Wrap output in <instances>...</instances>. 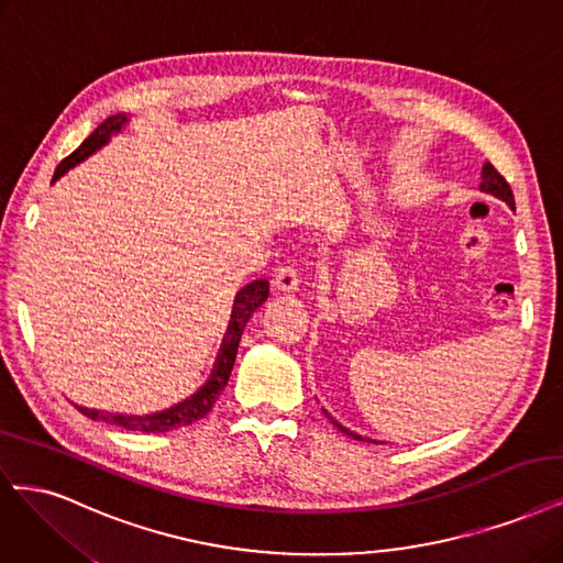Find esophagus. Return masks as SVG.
Returning a JSON list of instances; mask_svg holds the SVG:
<instances>
[{"label": "esophagus", "mask_w": 563, "mask_h": 563, "mask_svg": "<svg viewBox=\"0 0 563 563\" xmlns=\"http://www.w3.org/2000/svg\"><path fill=\"white\" fill-rule=\"evenodd\" d=\"M273 284H275L277 290H282V294H296V290H298V273H296V267L282 265L277 273H275Z\"/></svg>", "instance_id": "esophagus-1"}]
</instances>
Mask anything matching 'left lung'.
<instances>
[{
	"instance_id": "1",
	"label": "left lung",
	"mask_w": 563,
	"mask_h": 563,
	"mask_svg": "<svg viewBox=\"0 0 563 563\" xmlns=\"http://www.w3.org/2000/svg\"><path fill=\"white\" fill-rule=\"evenodd\" d=\"M479 190L482 192H489V196H494V198H498V200H503L506 202L512 211H515V196H512V188L508 186V181L500 177V174L494 169V165L492 163H484L482 165V181H479ZM323 415L333 421V426H338V431H342L344 435H352L354 440H363V442H373V444H386V442H382V440H373V438H363V435H358V433H354V431H349L346 426H342L338 419H333V415H328V410H323Z\"/></svg>"
}]
</instances>
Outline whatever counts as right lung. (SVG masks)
I'll return each mask as SVG.
<instances>
[{
  "mask_svg": "<svg viewBox=\"0 0 563 563\" xmlns=\"http://www.w3.org/2000/svg\"><path fill=\"white\" fill-rule=\"evenodd\" d=\"M130 123L128 113H115L109 115L104 123H100L95 128L92 134L84 140V144L76 148L71 156H67L60 165H57L55 174H53V184L63 177L65 172H69L71 167H76L79 163H84L86 158H90L95 151H100L102 146L109 144V140L113 134H119L125 125ZM269 296V284L267 279H256L246 284L244 288L238 290L235 300H232V312H230V321L225 328V335L221 340L219 354L214 361V367L207 377V382L200 386L196 394H190L188 398H184L181 402L167 407V410L161 412H151V415H125V412H102V410H90V407L76 405L79 412L95 419V421H107L111 426H119V429H128V431H142V433H165V431H174L181 429V426H188L192 421H198L202 417H207L211 412V407L219 400V394L225 389V384L230 379L232 365H235L238 358V346L244 333V325L249 323V319L254 317L256 309L267 300Z\"/></svg>",
  "mask_w": 563,
  "mask_h": 563,
  "instance_id": "obj_1",
  "label": "right lung"
}]
</instances>
